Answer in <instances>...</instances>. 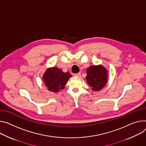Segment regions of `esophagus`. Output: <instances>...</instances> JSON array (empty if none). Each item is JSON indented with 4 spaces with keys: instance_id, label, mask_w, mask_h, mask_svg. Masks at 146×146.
<instances>
[{
    "instance_id": "34e87169",
    "label": "esophagus",
    "mask_w": 146,
    "mask_h": 146,
    "mask_svg": "<svg viewBox=\"0 0 146 146\" xmlns=\"http://www.w3.org/2000/svg\"><path fill=\"white\" fill-rule=\"evenodd\" d=\"M74 76H75L76 77H81V73H76V74H74Z\"/></svg>"
}]
</instances>
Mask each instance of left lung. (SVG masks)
Wrapping results in <instances>:
<instances>
[{"label": "left lung", "mask_w": 146, "mask_h": 146, "mask_svg": "<svg viewBox=\"0 0 146 146\" xmlns=\"http://www.w3.org/2000/svg\"><path fill=\"white\" fill-rule=\"evenodd\" d=\"M107 70L102 66H92L87 70L86 80L88 84L95 91L100 90L108 82Z\"/></svg>", "instance_id": "left-lung-1"}]
</instances>
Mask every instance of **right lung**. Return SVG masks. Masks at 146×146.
<instances>
[{"instance_id": "1", "label": "right lung", "mask_w": 146, "mask_h": 146, "mask_svg": "<svg viewBox=\"0 0 146 146\" xmlns=\"http://www.w3.org/2000/svg\"><path fill=\"white\" fill-rule=\"evenodd\" d=\"M70 77L72 76L68 72L64 73L57 68H52L48 69L44 73L43 80L48 90L58 92L64 88Z\"/></svg>"}]
</instances>
